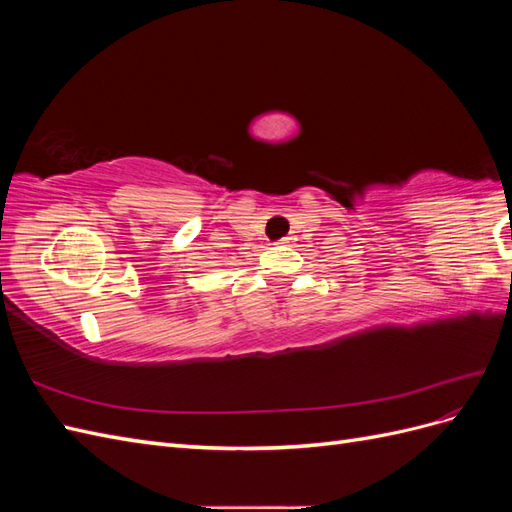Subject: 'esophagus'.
I'll use <instances>...</instances> for the list:
<instances>
[{
	"mask_svg": "<svg viewBox=\"0 0 512 512\" xmlns=\"http://www.w3.org/2000/svg\"><path fill=\"white\" fill-rule=\"evenodd\" d=\"M294 239L292 237H284V239H280V241H277V243H280V245H290Z\"/></svg>",
	"mask_w": 512,
	"mask_h": 512,
	"instance_id": "1",
	"label": "esophagus"
}]
</instances>
